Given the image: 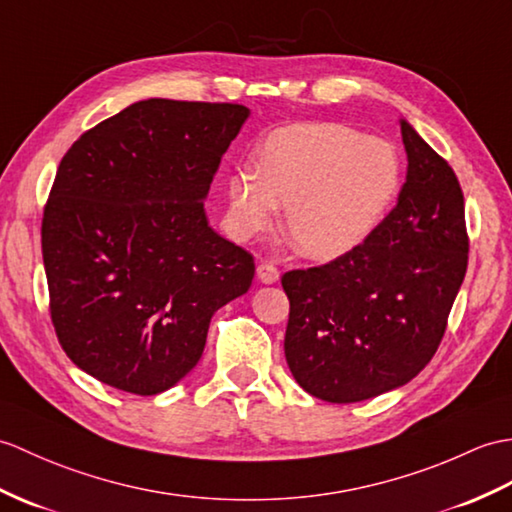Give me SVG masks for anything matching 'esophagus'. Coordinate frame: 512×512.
<instances>
[{
	"instance_id": "esophagus-1",
	"label": "esophagus",
	"mask_w": 512,
	"mask_h": 512,
	"mask_svg": "<svg viewBox=\"0 0 512 512\" xmlns=\"http://www.w3.org/2000/svg\"><path fill=\"white\" fill-rule=\"evenodd\" d=\"M257 277L261 283H275L279 281V268L275 264H270V261H259Z\"/></svg>"
}]
</instances>
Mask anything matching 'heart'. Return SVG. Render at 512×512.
<instances>
[{
	"label": "heart",
	"mask_w": 512,
	"mask_h": 512,
	"mask_svg": "<svg viewBox=\"0 0 512 512\" xmlns=\"http://www.w3.org/2000/svg\"><path fill=\"white\" fill-rule=\"evenodd\" d=\"M403 183L397 148L338 122L288 124L259 141L248 172L227 181V222L240 240L264 233L283 209L296 251L351 253L375 233Z\"/></svg>",
	"instance_id": "b5f03b06"
}]
</instances>
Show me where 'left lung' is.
I'll return each mask as SVG.
<instances>
[{"instance_id": "obj_1", "label": "left lung", "mask_w": 512, "mask_h": 512, "mask_svg": "<svg viewBox=\"0 0 512 512\" xmlns=\"http://www.w3.org/2000/svg\"><path fill=\"white\" fill-rule=\"evenodd\" d=\"M408 174L397 207L351 253L290 270L285 360L329 403L408 384L434 358L465 279V196L451 165L401 120Z\"/></svg>"}]
</instances>
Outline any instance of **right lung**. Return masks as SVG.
<instances>
[{"label":"right lung","instance_id":"obj_1","mask_svg":"<svg viewBox=\"0 0 512 512\" xmlns=\"http://www.w3.org/2000/svg\"><path fill=\"white\" fill-rule=\"evenodd\" d=\"M248 109L150 98L82 133L41 222L52 325L67 358L133 395L198 364L213 312L255 259L209 227L205 196Z\"/></svg>","mask_w":512,"mask_h":512}]
</instances>
